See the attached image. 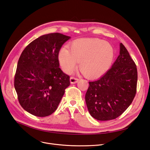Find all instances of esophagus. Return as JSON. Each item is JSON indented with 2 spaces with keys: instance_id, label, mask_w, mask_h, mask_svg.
Masks as SVG:
<instances>
[{
  "instance_id": "obj_1",
  "label": "esophagus",
  "mask_w": 150,
  "mask_h": 150,
  "mask_svg": "<svg viewBox=\"0 0 150 150\" xmlns=\"http://www.w3.org/2000/svg\"><path fill=\"white\" fill-rule=\"evenodd\" d=\"M79 81V79L74 78V77H71L70 78V82L71 84H76Z\"/></svg>"
}]
</instances>
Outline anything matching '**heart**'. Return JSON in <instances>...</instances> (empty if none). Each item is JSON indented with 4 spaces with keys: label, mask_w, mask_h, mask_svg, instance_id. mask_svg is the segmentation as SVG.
Listing matches in <instances>:
<instances>
[{
    "label": "heart",
    "mask_w": 150,
    "mask_h": 150,
    "mask_svg": "<svg viewBox=\"0 0 150 150\" xmlns=\"http://www.w3.org/2000/svg\"><path fill=\"white\" fill-rule=\"evenodd\" d=\"M69 49L62 47L58 53L62 69L67 73L74 70L78 62L84 75L96 78L110 69L115 57L112 45L99 39H79L72 41Z\"/></svg>",
    "instance_id": "obj_1"
}]
</instances>
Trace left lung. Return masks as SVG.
<instances>
[{
  "instance_id": "left-lung-1",
  "label": "left lung",
  "mask_w": 150,
  "mask_h": 150,
  "mask_svg": "<svg viewBox=\"0 0 150 150\" xmlns=\"http://www.w3.org/2000/svg\"><path fill=\"white\" fill-rule=\"evenodd\" d=\"M120 46V55L111 68L99 79L89 82L86 103L97 120H111L121 115L137 93V66L124 45Z\"/></svg>"
}]
</instances>
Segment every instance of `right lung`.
<instances>
[{"instance_id": "add662e5", "label": "right lung", "mask_w": 150, "mask_h": 150, "mask_svg": "<svg viewBox=\"0 0 150 150\" xmlns=\"http://www.w3.org/2000/svg\"><path fill=\"white\" fill-rule=\"evenodd\" d=\"M71 38L60 33L40 36L27 46L19 57L14 78L18 100L24 110L38 117L56 110L69 76L59 67L58 53Z\"/></svg>"}]
</instances>
